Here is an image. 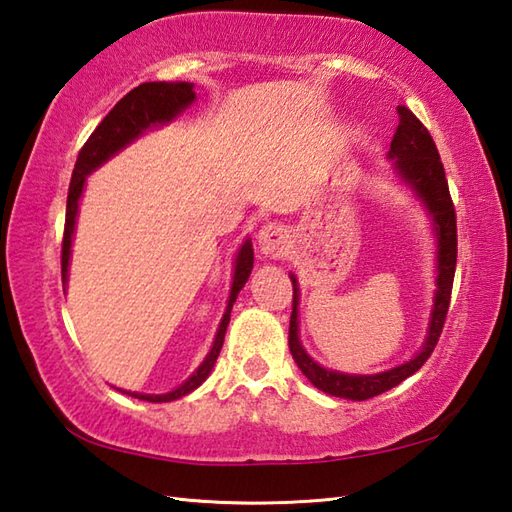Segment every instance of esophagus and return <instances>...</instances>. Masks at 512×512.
<instances>
[{"mask_svg":"<svg viewBox=\"0 0 512 512\" xmlns=\"http://www.w3.org/2000/svg\"><path fill=\"white\" fill-rule=\"evenodd\" d=\"M257 244L264 255H270V257L284 255V250L288 246V228L277 222L262 226V231L257 235Z\"/></svg>","mask_w":512,"mask_h":512,"instance_id":"obj_1","label":"esophagus"}]
</instances>
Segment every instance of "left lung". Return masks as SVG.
Listing matches in <instances>:
<instances>
[{"instance_id":"obj_1","label":"left lung","mask_w":512,"mask_h":512,"mask_svg":"<svg viewBox=\"0 0 512 512\" xmlns=\"http://www.w3.org/2000/svg\"><path fill=\"white\" fill-rule=\"evenodd\" d=\"M398 127L391 138L389 145V158H394V165L398 173L407 184H411L424 206H427L433 224H436L438 233V292L436 303H433V317L427 343L420 350L416 358L409 363L389 369L383 374L374 376H350L330 372L317 365L303 350L297 336V306H299V288L297 279H292V314H290V334L288 345L292 358L299 365V369L310 383L325 391L330 396L350 398V400H369L383 391L400 385L402 380L416 374L418 369L427 363L431 352L436 350L438 339L447 321L449 303H451V290H453V277H455V262H458V224H455V206L449 193V182L444 176V167L438 154V147L433 143L429 129L420 123V118L413 114L409 107L398 105Z\"/></svg>"}]
</instances>
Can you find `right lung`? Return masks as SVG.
<instances>
[{
	"label": "right lung",
	"instance_id": "obj_1",
	"mask_svg": "<svg viewBox=\"0 0 512 512\" xmlns=\"http://www.w3.org/2000/svg\"><path fill=\"white\" fill-rule=\"evenodd\" d=\"M195 99L193 85L191 83H143L127 92L121 101L114 105V110L107 114L99 127L94 129L90 138L85 140V145L79 151V158H76V165L72 171L70 180V191H68V209H65V226H63V242H61V279L63 284L68 281V264H70V244H72V233H74V217L79 211V198L83 191L85 176L94 171L103 162L114 156L118 149H123L127 143H132L136 136H140L149 129L151 125L167 123L173 116L180 114L184 107H189ZM250 270H253V244L246 242L237 255V266H235V277H233V288L231 297H228V308L224 312V319L220 323V330H217L215 343L211 347L206 361L198 367L187 383L180 385L178 389L169 391V394L162 396H147V394H132V391H125V394L134 396L138 400L147 402H169L178 400L182 396L191 394L195 387H200L206 376L211 374V369L220 356V350L224 345V334L226 325L231 321V310L237 299V292L244 288L248 281Z\"/></svg>",
	"mask_w": 512,
	"mask_h": 512
}]
</instances>
